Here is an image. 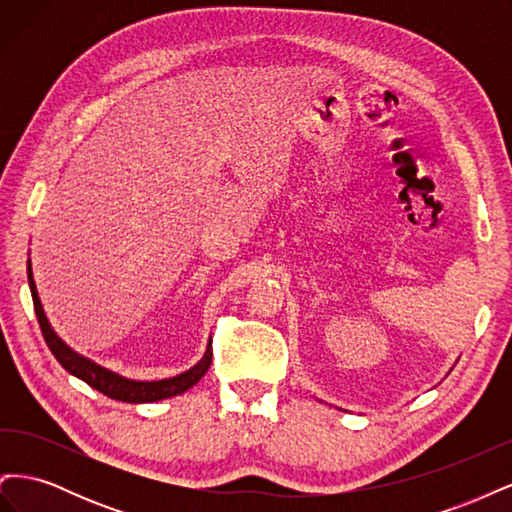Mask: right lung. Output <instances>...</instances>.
Wrapping results in <instances>:
<instances>
[{
    "mask_svg": "<svg viewBox=\"0 0 512 512\" xmlns=\"http://www.w3.org/2000/svg\"><path fill=\"white\" fill-rule=\"evenodd\" d=\"M27 280H29V290H32L34 309H36L40 331L44 335L46 346H49V350L55 354L59 365L64 367L68 374L87 382L91 389L100 391L102 395L117 399V401H126V404H151V401H160V399H168V397L185 393L207 374V369L211 365V356H213L211 339H209V346L203 354V359H200L194 367H190L188 371H183V374H179V376L149 382V380H130V378H123V376L115 374V371L94 363L79 352H74L64 342V339H61L53 331L51 322H49V318H46L44 309H42L40 297H38L34 273H32V260H27Z\"/></svg>",
    "mask_w": 512,
    "mask_h": 512,
    "instance_id": "add662e5",
    "label": "right lung"
}]
</instances>
